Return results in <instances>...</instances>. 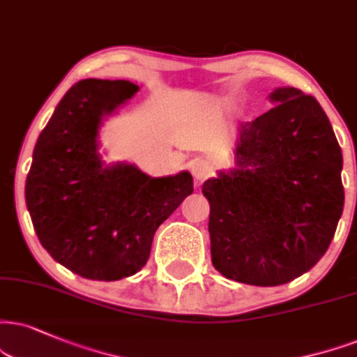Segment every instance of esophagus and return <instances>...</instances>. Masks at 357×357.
Segmentation results:
<instances>
[{
  "mask_svg": "<svg viewBox=\"0 0 357 357\" xmlns=\"http://www.w3.org/2000/svg\"><path fill=\"white\" fill-rule=\"evenodd\" d=\"M192 175L195 177L197 182H204L205 178H208L213 174V165L212 162L206 160V158H195L190 165Z\"/></svg>",
  "mask_w": 357,
  "mask_h": 357,
  "instance_id": "obj_1",
  "label": "esophagus"
}]
</instances>
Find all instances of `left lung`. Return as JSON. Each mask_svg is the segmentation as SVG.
<instances>
[{
    "instance_id": "left-lung-1",
    "label": "left lung",
    "mask_w": 357,
    "mask_h": 357,
    "mask_svg": "<svg viewBox=\"0 0 357 357\" xmlns=\"http://www.w3.org/2000/svg\"><path fill=\"white\" fill-rule=\"evenodd\" d=\"M240 126L236 164L206 180L212 263L228 280L278 286L310 271L331 245L342 206V153L329 119L296 87Z\"/></svg>"
}]
</instances>
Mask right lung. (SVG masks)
<instances>
[{
  "mask_svg": "<svg viewBox=\"0 0 357 357\" xmlns=\"http://www.w3.org/2000/svg\"><path fill=\"white\" fill-rule=\"evenodd\" d=\"M137 91L130 81H79L34 147L26 178L33 227L47 253L82 278L116 281L142 270L157 228L193 192L188 172L152 178L132 165L102 169V117Z\"/></svg>",
  "mask_w": 357,
  "mask_h": 357,
  "instance_id": "add662e5",
  "label": "right lung"
}]
</instances>
